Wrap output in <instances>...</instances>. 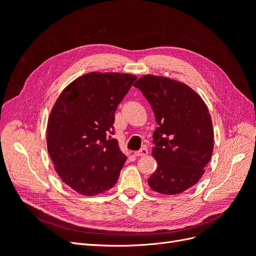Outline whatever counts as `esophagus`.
I'll list each match as a JSON object with an SVG mask.
<instances>
[{"mask_svg":"<svg viewBox=\"0 0 256 256\" xmlns=\"http://www.w3.org/2000/svg\"><path fill=\"white\" fill-rule=\"evenodd\" d=\"M148 154V150L146 148V147H142L140 150H138L134 152V154L136 157H141V156H146V154Z\"/></svg>","mask_w":256,"mask_h":256,"instance_id":"obj_1","label":"esophagus"}]
</instances>
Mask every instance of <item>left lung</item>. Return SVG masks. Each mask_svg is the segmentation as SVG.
Instances as JSON below:
<instances>
[{
	"mask_svg": "<svg viewBox=\"0 0 256 256\" xmlns=\"http://www.w3.org/2000/svg\"><path fill=\"white\" fill-rule=\"evenodd\" d=\"M134 86L152 108L158 127L152 134V156L158 162L148 178L162 194H178L204 174L214 150V129L208 108L196 92L178 81L147 74Z\"/></svg>",
	"mask_w": 256,
	"mask_h": 256,
	"instance_id": "obj_1",
	"label": "left lung"
}]
</instances>
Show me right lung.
<instances>
[{
    "label": "right lung",
    "mask_w": 256,
    "mask_h": 256,
    "mask_svg": "<svg viewBox=\"0 0 256 256\" xmlns=\"http://www.w3.org/2000/svg\"><path fill=\"white\" fill-rule=\"evenodd\" d=\"M136 76L90 72L62 92L50 113L47 145L56 171L84 196L112 188L127 160L118 146L114 114Z\"/></svg>",
    "instance_id": "1"
}]
</instances>
